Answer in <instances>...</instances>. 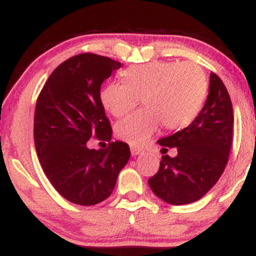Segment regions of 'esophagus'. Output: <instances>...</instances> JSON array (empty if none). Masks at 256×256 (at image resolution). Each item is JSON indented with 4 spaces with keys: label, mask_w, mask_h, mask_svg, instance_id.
<instances>
[{
    "label": "esophagus",
    "mask_w": 256,
    "mask_h": 256,
    "mask_svg": "<svg viewBox=\"0 0 256 256\" xmlns=\"http://www.w3.org/2000/svg\"><path fill=\"white\" fill-rule=\"evenodd\" d=\"M131 154L132 156H137V155L143 154V150L140 148H137V146H131Z\"/></svg>",
    "instance_id": "esophagus-1"
}]
</instances>
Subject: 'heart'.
Instances as JSON below:
<instances>
[{
	"label": "heart",
	"instance_id": "obj_1",
	"mask_svg": "<svg viewBox=\"0 0 256 256\" xmlns=\"http://www.w3.org/2000/svg\"><path fill=\"white\" fill-rule=\"evenodd\" d=\"M122 82L107 84L101 102L112 116H125L137 104L146 108L134 112L116 125V134L131 146H143L158 130L185 128L196 118L207 95L204 70L194 62L152 61L136 64L122 72Z\"/></svg>",
	"mask_w": 256,
	"mask_h": 256
}]
</instances>
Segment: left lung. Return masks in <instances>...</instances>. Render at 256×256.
<instances>
[{
	"instance_id": "8db88e82",
	"label": "left lung",
	"mask_w": 256,
	"mask_h": 256,
	"mask_svg": "<svg viewBox=\"0 0 256 256\" xmlns=\"http://www.w3.org/2000/svg\"><path fill=\"white\" fill-rule=\"evenodd\" d=\"M232 128L231 98L222 79L212 72L207 100L198 116L188 128L158 140L162 154L167 148H177V155H164L158 173L148 180L152 192L173 206L204 198L228 164Z\"/></svg>"
}]
</instances>
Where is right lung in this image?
<instances>
[{"instance_id":"right-lung-1","label":"right lung","mask_w":256,"mask_h":256,"mask_svg":"<svg viewBox=\"0 0 256 256\" xmlns=\"http://www.w3.org/2000/svg\"><path fill=\"white\" fill-rule=\"evenodd\" d=\"M120 67L101 55H76L58 64L38 96L34 128L38 158L52 186L72 204L92 206L110 198L130 158V148L122 140L98 151L87 146L94 136L112 140L100 90Z\"/></svg>"}]
</instances>
